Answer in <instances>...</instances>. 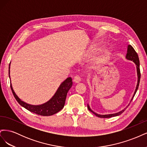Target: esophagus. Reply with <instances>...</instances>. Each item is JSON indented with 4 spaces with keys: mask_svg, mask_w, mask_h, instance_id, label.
I'll return each mask as SVG.
<instances>
[{
    "mask_svg": "<svg viewBox=\"0 0 147 147\" xmlns=\"http://www.w3.org/2000/svg\"><path fill=\"white\" fill-rule=\"evenodd\" d=\"M74 82L75 83H79V82H81V78L79 76H78V75H77V76H75V77H74Z\"/></svg>",
    "mask_w": 147,
    "mask_h": 147,
    "instance_id": "esophagus-1",
    "label": "esophagus"
}]
</instances>
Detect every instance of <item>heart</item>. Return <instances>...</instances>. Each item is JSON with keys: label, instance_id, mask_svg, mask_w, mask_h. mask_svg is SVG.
Masks as SVG:
<instances>
[{"label": "heart", "instance_id": "obj_1", "mask_svg": "<svg viewBox=\"0 0 147 147\" xmlns=\"http://www.w3.org/2000/svg\"><path fill=\"white\" fill-rule=\"evenodd\" d=\"M104 46L103 45H96L93 46L91 48V51L92 53H96L102 50L104 48ZM113 50L112 48H108L104 50L101 53V54L99 55L97 57L96 59V64H104L107 63L110 59L111 56L112 55Z\"/></svg>", "mask_w": 147, "mask_h": 147}]
</instances>
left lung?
<instances>
[{
    "mask_svg": "<svg viewBox=\"0 0 147 147\" xmlns=\"http://www.w3.org/2000/svg\"><path fill=\"white\" fill-rule=\"evenodd\" d=\"M126 59L127 60L129 61H131L132 62H134L135 63V64L136 65V69H137V85H136V90L134 92V94H133V96L132 97V98L129 102V104L124 109H123L122 110L119 111V112H117V113H112V114H107V115H100L97 113L96 112H94V111L92 110L90 108V105L89 104H88V110L91 112L92 113H94L96 116H97V117H99V118H111V117H117L118 116V115H121L122 113H123L124 112V110H125L127 107L129 105L130 103L131 102L132 100L134 98V97L136 94V93L138 90V88H139V83H140V63H139V56H138L137 53L136 52V51L134 50V49L133 48V47L129 45L127 46V53L126 55Z\"/></svg>",
    "mask_w": 147,
    "mask_h": 147,
    "instance_id": "obj_1",
    "label": "left lung"
}]
</instances>
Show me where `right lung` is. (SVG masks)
Instances as JSON below:
<instances>
[{
  "label": "right lung",
  "instance_id": "obj_1",
  "mask_svg": "<svg viewBox=\"0 0 147 147\" xmlns=\"http://www.w3.org/2000/svg\"><path fill=\"white\" fill-rule=\"evenodd\" d=\"M10 64L9 65V77L10 79ZM72 78L68 77L63 82L61 83L60 86L56 91L55 94L50 100L43 104L35 105L29 104L20 99L18 96L16 95L14 90H13L11 83L10 82V87L12 92L17 102L22 107H23L24 108L30 111V112H33L35 114L42 115V116H51V115L57 113L61 110L63 109L65 104L67 94L69 90L72 87Z\"/></svg>",
  "mask_w": 147,
  "mask_h": 147
}]
</instances>
